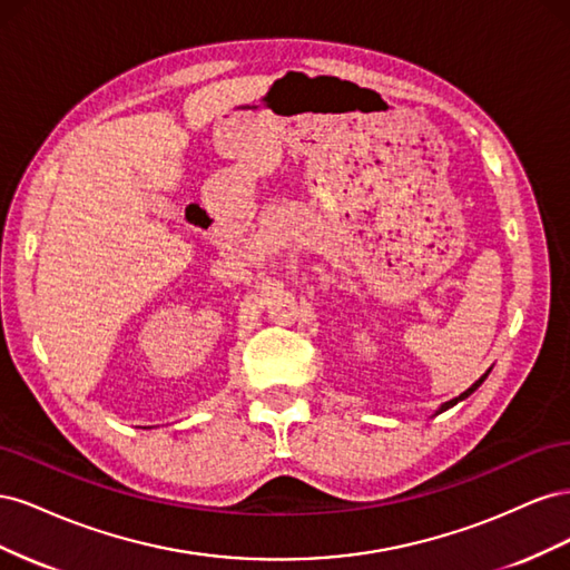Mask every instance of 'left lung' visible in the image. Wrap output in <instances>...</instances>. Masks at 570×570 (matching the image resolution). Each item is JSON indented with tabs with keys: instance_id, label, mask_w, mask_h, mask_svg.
Segmentation results:
<instances>
[{
	"instance_id": "left-lung-1",
	"label": "left lung",
	"mask_w": 570,
	"mask_h": 570,
	"mask_svg": "<svg viewBox=\"0 0 570 570\" xmlns=\"http://www.w3.org/2000/svg\"><path fill=\"white\" fill-rule=\"evenodd\" d=\"M488 373H490V371H488ZM488 373H485V375H480V377H478V381H475V383H473V385H471L469 390H465V392H461L459 396H454V400H450V402H444V404H442V406H440V409L435 411V416H438V413L446 411V409H452V406H456V404H459L461 400H465V396H471V394H473V392H475V390H478V387H480L482 383H485V377H488Z\"/></svg>"
}]
</instances>
